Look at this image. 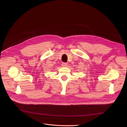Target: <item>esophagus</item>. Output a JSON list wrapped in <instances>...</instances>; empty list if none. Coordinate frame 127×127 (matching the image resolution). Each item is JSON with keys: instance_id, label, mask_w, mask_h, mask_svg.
<instances>
[{"instance_id": "esophagus-1", "label": "esophagus", "mask_w": 127, "mask_h": 127, "mask_svg": "<svg viewBox=\"0 0 127 127\" xmlns=\"http://www.w3.org/2000/svg\"><path fill=\"white\" fill-rule=\"evenodd\" d=\"M62 67H66V66H67V63H62Z\"/></svg>"}]
</instances>
